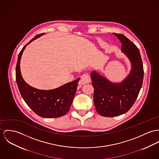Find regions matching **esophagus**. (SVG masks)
Returning a JSON list of instances; mask_svg holds the SVG:
<instances>
[{
	"label": "esophagus",
	"instance_id": "34e87169",
	"mask_svg": "<svg viewBox=\"0 0 159 159\" xmlns=\"http://www.w3.org/2000/svg\"><path fill=\"white\" fill-rule=\"evenodd\" d=\"M91 82V78L89 75L87 74H84L81 76V79L79 81V85H84L85 84H88Z\"/></svg>",
	"mask_w": 159,
	"mask_h": 159
}]
</instances>
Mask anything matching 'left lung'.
I'll return each instance as SVG.
<instances>
[{"label":"left lung","mask_w":159,"mask_h":159,"mask_svg":"<svg viewBox=\"0 0 159 159\" xmlns=\"http://www.w3.org/2000/svg\"><path fill=\"white\" fill-rule=\"evenodd\" d=\"M114 34L121 42V50L131 62L132 69L120 84L111 83L95 71L91 74L96 109L104 117L119 116L130 110L138 97L144 75L139 48L123 34Z\"/></svg>","instance_id":"8db88e82"}]
</instances>
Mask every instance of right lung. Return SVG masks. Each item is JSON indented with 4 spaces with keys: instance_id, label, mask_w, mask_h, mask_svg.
<instances>
[{
    "instance_id": "add662e5",
    "label": "right lung",
    "mask_w": 159,
    "mask_h": 159,
    "mask_svg": "<svg viewBox=\"0 0 159 159\" xmlns=\"http://www.w3.org/2000/svg\"><path fill=\"white\" fill-rule=\"evenodd\" d=\"M43 34H39L32 39L19 52L16 68V79L22 97L31 110L42 117L57 118L65 115L69 111L80 78L48 91L36 89L25 82L20 70L22 54L28 44Z\"/></svg>"
}]
</instances>
